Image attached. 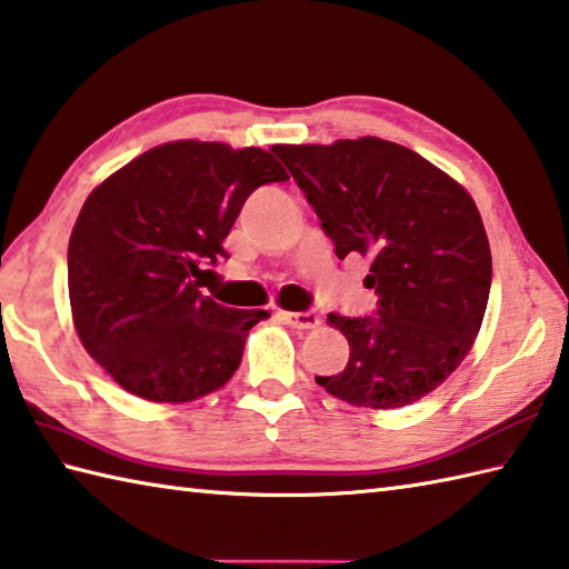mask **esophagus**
Listing matches in <instances>:
<instances>
[{
	"mask_svg": "<svg viewBox=\"0 0 569 569\" xmlns=\"http://www.w3.org/2000/svg\"><path fill=\"white\" fill-rule=\"evenodd\" d=\"M282 319L295 329H317L321 323V317L315 309L309 311H282Z\"/></svg>",
	"mask_w": 569,
	"mask_h": 569,
	"instance_id": "esophagus-1",
	"label": "esophagus"
}]
</instances>
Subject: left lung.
<instances>
[{
  "label": "left lung",
  "mask_w": 569,
  "mask_h": 569,
  "mask_svg": "<svg viewBox=\"0 0 569 569\" xmlns=\"http://www.w3.org/2000/svg\"><path fill=\"white\" fill-rule=\"evenodd\" d=\"M333 240L336 258L363 254L373 317L329 321L349 363L319 386L358 408H402L449 378L481 329L491 250L463 187L408 147L378 137L274 144Z\"/></svg>",
  "instance_id": "left-lung-1"
}]
</instances>
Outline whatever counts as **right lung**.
I'll return each mask as SVG.
<instances>
[{"mask_svg":"<svg viewBox=\"0 0 569 569\" xmlns=\"http://www.w3.org/2000/svg\"><path fill=\"white\" fill-rule=\"evenodd\" d=\"M287 171L260 147L169 142L139 154L88 196L68 242V295L86 351L152 402L223 388L248 331L270 317L201 292L203 270L242 203Z\"/></svg>","mask_w":569,"mask_h":569,"instance_id":"1","label":"right lung"}]
</instances>
